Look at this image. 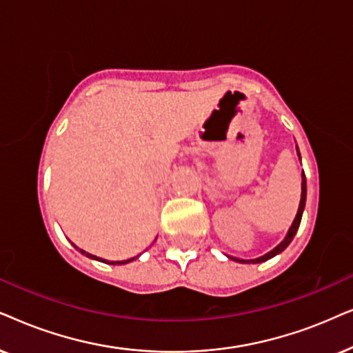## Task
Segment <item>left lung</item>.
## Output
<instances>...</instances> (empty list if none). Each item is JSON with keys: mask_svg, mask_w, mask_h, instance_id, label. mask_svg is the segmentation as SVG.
<instances>
[{"mask_svg": "<svg viewBox=\"0 0 353 353\" xmlns=\"http://www.w3.org/2000/svg\"><path fill=\"white\" fill-rule=\"evenodd\" d=\"M295 148H297V154H299V158H300L299 147H295ZM300 159H302V158H300ZM305 201H307V179H305V172L302 171V195H300V203H299V210H297V214H295V218H294V221H292V225H290V228H289V231H288V234H285L284 241L281 242L279 245H276L274 248H272V250H270V252H268V253H265V255H263V256L253 258V260H242V258L229 256V255H228V258H231V260L237 261V263H253V265H256V263H263V261L270 260V258H272V256L279 255L281 252H284L285 248H288L289 243L292 242V239L295 237V234H297V231H299L300 221H302V214H303V210H305Z\"/></svg>", "mask_w": 353, "mask_h": 353, "instance_id": "1", "label": "left lung"}]
</instances>
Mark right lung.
<instances>
[{"instance_id": "add662e5", "label": "right lung", "mask_w": 353, "mask_h": 353, "mask_svg": "<svg viewBox=\"0 0 353 353\" xmlns=\"http://www.w3.org/2000/svg\"><path fill=\"white\" fill-rule=\"evenodd\" d=\"M72 245H74V243H72ZM74 248H77V247L74 245ZM77 250H81V248H77ZM81 253H82V255H85L87 258H92V260H97V261H101V263H108V265H125V263L134 261L135 258L140 256V255H137V256H134V258H129V260H122V261H108V260H105V258H98L95 255H92V253H87V252H83V250H81Z\"/></svg>"}]
</instances>
